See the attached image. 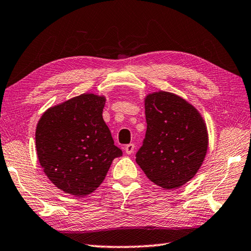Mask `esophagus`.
Instances as JSON below:
<instances>
[{
  "mask_svg": "<svg viewBox=\"0 0 251 251\" xmlns=\"http://www.w3.org/2000/svg\"><path fill=\"white\" fill-rule=\"evenodd\" d=\"M134 149H135V145H134L133 143L126 144V145L125 146V151H126V154H129V155H131L132 153L134 152Z\"/></svg>",
  "mask_w": 251,
  "mask_h": 251,
  "instance_id": "1",
  "label": "esophagus"
}]
</instances>
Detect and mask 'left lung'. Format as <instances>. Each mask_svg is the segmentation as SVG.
I'll return each instance as SVG.
<instances>
[{
  "label": "left lung",
  "instance_id": "1",
  "mask_svg": "<svg viewBox=\"0 0 251 251\" xmlns=\"http://www.w3.org/2000/svg\"><path fill=\"white\" fill-rule=\"evenodd\" d=\"M145 139L135 160L151 181L179 188L195 176L207 151V132L195 107L174 94L145 99Z\"/></svg>",
  "mask_w": 251,
  "mask_h": 251
}]
</instances>
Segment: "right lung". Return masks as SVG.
Returning a JSON list of instances; mask_svg holds the SVG:
<instances>
[{"instance_id":"right-lung-1","label":"right lung","mask_w":251,"mask_h":251,"mask_svg":"<svg viewBox=\"0 0 251 251\" xmlns=\"http://www.w3.org/2000/svg\"><path fill=\"white\" fill-rule=\"evenodd\" d=\"M106 99L83 94L47 110L36 129L38 159L65 193L85 197L100 186L112 160L120 157L102 119Z\"/></svg>"}]
</instances>
